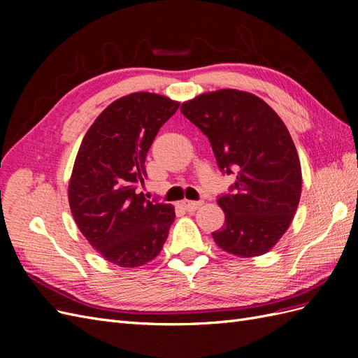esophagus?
I'll return each instance as SVG.
<instances>
[{
    "instance_id": "esophagus-1",
    "label": "esophagus",
    "mask_w": 358,
    "mask_h": 358,
    "mask_svg": "<svg viewBox=\"0 0 358 358\" xmlns=\"http://www.w3.org/2000/svg\"><path fill=\"white\" fill-rule=\"evenodd\" d=\"M203 204V201H191V200H183L182 201V208L185 209L187 212H196L200 206Z\"/></svg>"
}]
</instances>
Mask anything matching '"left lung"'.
<instances>
[{
    "instance_id": "obj_1",
    "label": "left lung",
    "mask_w": 358,
    "mask_h": 358,
    "mask_svg": "<svg viewBox=\"0 0 358 358\" xmlns=\"http://www.w3.org/2000/svg\"><path fill=\"white\" fill-rule=\"evenodd\" d=\"M180 112L209 138L220 169L237 173L234 194L218 199L225 221L212 233L215 243L242 258L268 252L288 230L301 196L300 159L282 119L239 90L204 92L182 103Z\"/></svg>"
}]
</instances>
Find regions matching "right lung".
<instances>
[{
  "label": "right lung",
  "instance_id": "right-lung-1",
  "mask_svg": "<svg viewBox=\"0 0 358 358\" xmlns=\"http://www.w3.org/2000/svg\"><path fill=\"white\" fill-rule=\"evenodd\" d=\"M179 101L152 92L115 100L86 131L69 182L71 215L86 241L109 263L140 267L161 252L175 221L171 204L137 192L145 159Z\"/></svg>",
  "mask_w": 358,
  "mask_h": 358
}]
</instances>
